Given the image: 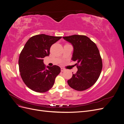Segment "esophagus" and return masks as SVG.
<instances>
[{"mask_svg":"<svg viewBox=\"0 0 124 124\" xmlns=\"http://www.w3.org/2000/svg\"><path fill=\"white\" fill-rule=\"evenodd\" d=\"M66 70L64 68H61V71L62 72H63V71H65Z\"/></svg>","mask_w":124,"mask_h":124,"instance_id":"esophagus-1","label":"esophagus"}]
</instances>
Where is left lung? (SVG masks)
<instances>
[{
    "label": "left lung",
    "instance_id": "obj_1",
    "mask_svg": "<svg viewBox=\"0 0 124 124\" xmlns=\"http://www.w3.org/2000/svg\"><path fill=\"white\" fill-rule=\"evenodd\" d=\"M63 38L72 44L74 50L72 60L77 62L78 69L67 82L70 87L76 91H85L98 80L102 68L98 48L86 36L74 35L63 37Z\"/></svg>",
    "mask_w": 124,
    "mask_h": 124
}]
</instances>
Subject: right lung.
I'll use <instances>...</instances> for the list:
<instances>
[{"label": "right lung", "instance_id": "right-lung-1", "mask_svg": "<svg viewBox=\"0 0 124 124\" xmlns=\"http://www.w3.org/2000/svg\"><path fill=\"white\" fill-rule=\"evenodd\" d=\"M62 37L40 34L30 38L21 51L18 65L21 78L28 88L38 93L50 90L61 72L58 66H46L43 58L50 54V47Z\"/></svg>", "mask_w": 124, "mask_h": 124}]
</instances>
